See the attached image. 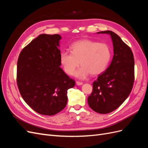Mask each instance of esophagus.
<instances>
[{"mask_svg": "<svg viewBox=\"0 0 148 148\" xmlns=\"http://www.w3.org/2000/svg\"><path fill=\"white\" fill-rule=\"evenodd\" d=\"M76 84H77L78 86H80V85H82L83 83L82 82H76Z\"/></svg>", "mask_w": 148, "mask_h": 148, "instance_id": "esophagus-1", "label": "esophagus"}]
</instances>
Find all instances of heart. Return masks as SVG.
I'll return each mask as SVG.
<instances>
[{"mask_svg":"<svg viewBox=\"0 0 148 148\" xmlns=\"http://www.w3.org/2000/svg\"><path fill=\"white\" fill-rule=\"evenodd\" d=\"M71 53L62 51L60 62L65 73L71 75L80 64L82 65L75 75L85 78L88 75H98L104 71L111 57L109 47L104 43H98L89 39H82L72 44Z\"/></svg>","mask_w":148,"mask_h":148,"instance_id":"obj_1","label":"heart"}]
</instances>
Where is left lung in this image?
I'll use <instances>...</instances> for the list:
<instances>
[{
    "instance_id": "obj_1",
    "label": "left lung",
    "mask_w": 148,
    "mask_h": 148,
    "mask_svg": "<svg viewBox=\"0 0 148 148\" xmlns=\"http://www.w3.org/2000/svg\"><path fill=\"white\" fill-rule=\"evenodd\" d=\"M97 33L110 36L114 56L108 68L92 83V92L88 102L94 111L105 114L117 109L131 92L135 79V60L130 47L117 34L112 31Z\"/></svg>"
}]
</instances>
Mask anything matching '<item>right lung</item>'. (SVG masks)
I'll return each instance as SVG.
<instances>
[{"label":"right lung","instance_id":"1","mask_svg":"<svg viewBox=\"0 0 148 148\" xmlns=\"http://www.w3.org/2000/svg\"><path fill=\"white\" fill-rule=\"evenodd\" d=\"M59 34H40L20 52L17 62V84L31 109L53 115L66 105L67 90L75 82L60 68Z\"/></svg>","mask_w":148,"mask_h":148}]
</instances>
